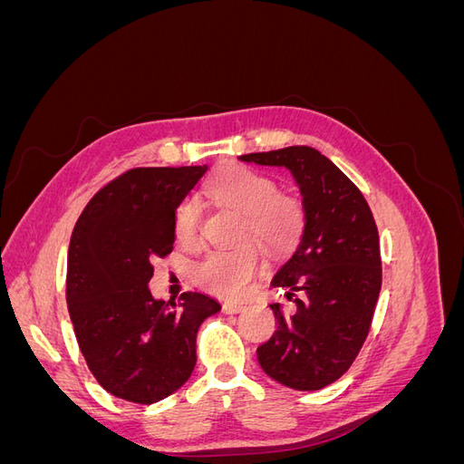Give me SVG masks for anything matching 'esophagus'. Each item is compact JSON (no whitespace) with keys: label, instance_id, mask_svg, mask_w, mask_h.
Returning a JSON list of instances; mask_svg holds the SVG:
<instances>
[{"label":"esophagus","instance_id":"obj_1","mask_svg":"<svg viewBox=\"0 0 464 464\" xmlns=\"http://www.w3.org/2000/svg\"><path fill=\"white\" fill-rule=\"evenodd\" d=\"M246 310L244 304H234V302H224L222 304V312L224 314H240Z\"/></svg>","mask_w":464,"mask_h":464}]
</instances>
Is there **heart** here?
<instances>
[{"label":"heart","instance_id":"b5f03b06","mask_svg":"<svg viewBox=\"0 0 464 464\" xmlns=\"http://www.w3.org/2000/svg\"><path fill=\"white\" fill-rule=\"evenodd\" d=\"M207 193L244 215V240L256 237L273 254H283L298 242L305 227L304 203L278 191L276 179L251 170L247 166H227L207 184ZM201 205L189 195L174 210V236L179 244L193 246L199 240ZM263 269L257 246L246 244L237 249H215L193 266V278L201 288L224 298L244 296L254 286Z\"/></svg>","mask_w":464,"mask_h":464}]
</instances>
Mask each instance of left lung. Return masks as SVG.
Returning <instances> with one entry per match:
<instances>
[{
  "label": "left lung",
  "instance_id": "1",
  "mask_svg": "<svg viewBox=\"0 0 464 464\" xmlns=\"http://www.w3.org/2000/svg\"><path fill=\"white\" fill-rule=\"evenodd\" d=\"M240 160L285 166L300 188L305 227L273 286L294 295V314L271 304L278 329L257 348L263 372L296 391H319L353 366L370 333L382 290L373 215L362 191L312 147L242 154Z\"/></svg>",
  "mask_w": 464,
  "mask_h": 464
}]
</instances>
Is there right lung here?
I'll return each mask as SVG.
<instances>
[{
	"label": "right lung",
	"instance_id": "right-lung-1",
	"mask_svg": "<svg viewBox=\"0 0 464 464\" xmlns=\"http://www.w3.org/2000/svg\"><path fill=\"white\" fill-rule=\"evenodd\" d=\"M205 166L133 168L82 210L69 242L65 298L87 366L110 395L152 404L184 385L201 323L220 304L199 292L154 300L152 261L172 254L174 210Z\"/></svg>",
	"mask_w": 464,
	"mask_h": 464
}]
</instances>
